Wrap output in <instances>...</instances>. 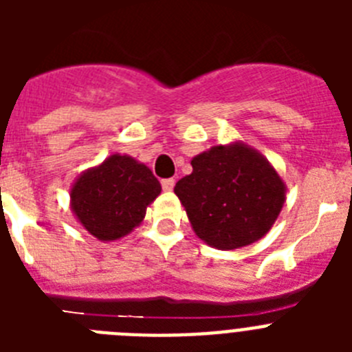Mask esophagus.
<instances>
[{
	"label": "esophagus",
	"mask_w": 352,
	"mask_h": 352,
	"mask_svg": "<svg viewBox=\"0 0 352 352\" xmlns=\"http://www.w3.org/2000/svg\"><path fill=\"white\" fill-rule=\"evenodd\" d=\"M174 179L173 178H167V179H162V188H164V190L166 192H170L174 188Z\"/></svg>",
	"instance_id": "1"
}]
</instances>
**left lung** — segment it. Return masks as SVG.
<instances>
[{
	"label": "left lung",
	"instance_id": "1",
	"mask_svg": "<svg viewBox=\"0 0 352 352\" xmlns=\"http://www.w3.org/2000/svg\"><path fill=\"white\" fill-rule=\"evenodd\" d=\"M192 173L174 194L195 234L219 250L256 243L270 232L285 203V183L256 148L241 141L211 146L192 158Z\"/></svg>",
	"mask_w": 352,
	"mask_h": 352
}]
</instances>
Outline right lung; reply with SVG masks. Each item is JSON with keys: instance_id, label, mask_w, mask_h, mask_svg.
<instances>
[{"instance_id": "right-lung-1", "label": "right lung", "mask_w": 352, "mask_h": 352, "mask_svg": "<svg viewBox=\"0 0 352 352\" xmlns=\"http://www.w3.org/2000/svg\"><path fill=\"white\" fill-rule=\"evenodd\" d=\"M151 169L130 155L113 153L82 170L70 188L77 222L100 241H116L141 226L146 208L160 195Z\"/></svg>"}]
</instances>
